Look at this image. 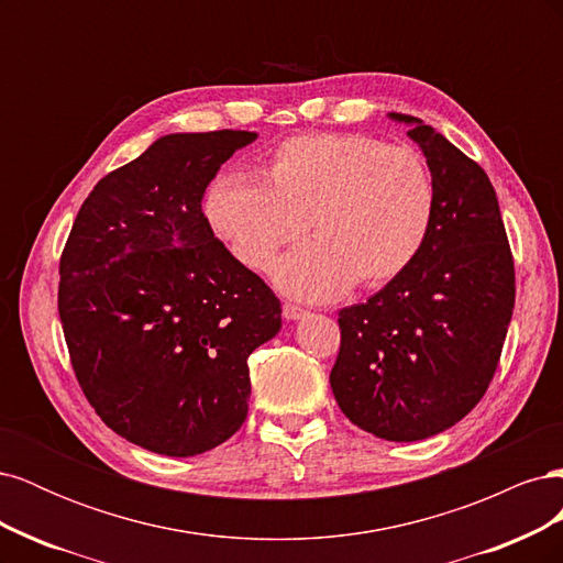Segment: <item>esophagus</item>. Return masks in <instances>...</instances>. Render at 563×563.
I'll use <instances>...</instances> for the list:
<instances>
[{"label":"esophagus","mask_w":563,"mask_h":563,"mask_svg":"<svg viewBox=\"0 0 563 563\" xmlns=\"http://www.w3.org/2000/svg\"><path fill=\"white\" fill-rule=\"evenodd\" d=\"M282 312H284L286 319H302L305 314H308V310L300 308V305H296V302H284Z\"/></svg>","instance_id":"esophagus-1"}]
</instances>
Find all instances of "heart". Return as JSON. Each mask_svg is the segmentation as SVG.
I'll return each mask as SVG.
<instances>
[{"label": "heart", "mask_w": 563, "mask_h": 563, "mask_svg": "<svg viewBox=\"0 0 563 563\" xmlns=\"http://www.w3.org/2000/svg\"><path fill=\"white\" fill-rule=\"evenodd\" d=\"M267 180L218 178L207 216L234 258L258 272L310 223L317 240L275 269L284 291L300 298L397 279L432 232L437 190L413 147L360 133L298 135L275 150Z\"/></svg>", "instance_id": "1"}]
</instances>
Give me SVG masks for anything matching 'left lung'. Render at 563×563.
Masks as SVG:
<instances>
[{"label":"left lung","instance_id":"obj_1","mask_svg":"<svg viewBox=\"0 0 563 563\" xmlns=\"http://www.w3.org/2000/svg\"><path fill=\"white\" fill-rule=\"evenodd\" d=\"M408 135L434 180L437 213L418 258L366 302L338 312L333 397L387 441L449 430L496 376L515 310V258L484 168L420 119Z\"/></svg>","mask_w":563,"mask_h":563}]
</instances>
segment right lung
Instances as JSON below:
<instances>
[{"instance_id":"right-lung-1","label":"right lung","mask_w":563,"mask_h":563,"mask_svg":"<svg viewBox=\"0 0 563 563\" xmlns=\"http://www.w3.org/2000/svg\"><path fill=\"white\" fill-rule=\"evenodd\" d=\"M251 131L172 133L100 178L60 255L58 314L84 397L152 453L211 451L249 413L275 291L213 236L201 199Z\"/></svg>"}]
</instances>
